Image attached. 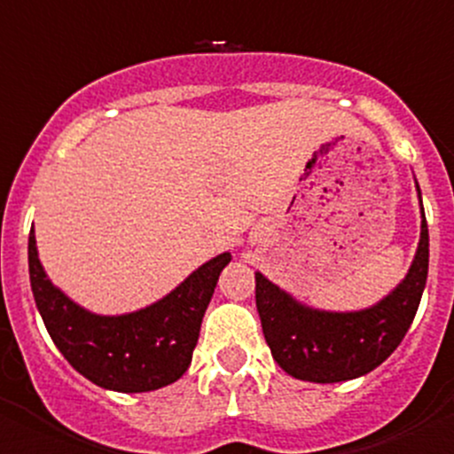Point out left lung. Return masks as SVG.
<instances>
[{"instance_id":"1","label":"left lung","mask_w":454,"mask_h":454,"mask_svg":"<svg viewBox=\"0 0 454 454\" xmlns=\"http://www.w3.org/2000/svg\"><path fill=\"white\" fill-rule=\"evenodd\" d=\"M427 266L430 234L423 214L419 250L407 277L387 298L362 311L339 314L304 307L256 272V311L272 359L304 382L334 384L366 375L388 359L407 334L423 298Z\"/></svg>"}]
</instances>
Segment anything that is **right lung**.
<instances>
[{"label": "right lung", "instance_id": "add662e5", "mask_svg": "<svg viewBox=\"0 0 454 454\" xmlns=\"http://www.w3.org/2000/svg\"><path fill=\"white\" fill-rule=\"evenodd\" d=\"M230 252L200 266L166 298L124 316H98L72 302L43 270L29 234V277L43 323L70 366L98 387L143 393L177 382L198 346L200 325Z\"/></svg>", "mask_w": 454, "mask_h": 454}]
</instances>
